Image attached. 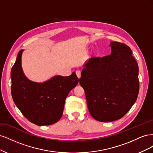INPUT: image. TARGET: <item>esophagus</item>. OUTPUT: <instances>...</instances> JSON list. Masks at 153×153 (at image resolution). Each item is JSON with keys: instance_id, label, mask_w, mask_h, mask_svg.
I'll return each instance as SVG.
<instances>
[{"instance_id": "1", "label": "esophagus", "mask_w": 153, "mask_h": 153, "mask_svg": "<svg viewBox=\"0 0 153 153\" xmlns=\"http://www.w3.org/2000/svg\"><path fill=\"white\" fill-rule=\"evenodd\" d=\"M76 76H78V78H80V76H81V72H80V71H79V70L76 71Z\"/></svg>"}]
</instances>
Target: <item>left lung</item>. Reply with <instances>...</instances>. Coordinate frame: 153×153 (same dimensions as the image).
I'll return each mask as SVG.
<instances>
[{
  "label": "left lung",
  "instance_id": "8db88e82",
  "mask_svg": "<svg viewBox=\"0 0 153 153\" xmlns=\"http://www.w3.org/2000/svg\"><path fill=\"white\" fill-rule=\"evenodd\" d=\"M110 46V55L88 60L80 78L89 112L100 122L122 118L135 103L139 91L138 66L131 50L116 41Z\"/></svg>",
  "mask_w": 153,
  "mask_h": 153
}]
</instances>
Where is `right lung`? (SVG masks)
<instances>
[{
  "mask_svg": "<svg viewBox=\"0 0 153 153\" xmlns=\"http://www.w3.org/2000/svg\"><path fill=\"white\" fill-rule=\"evenodd\" d=\"M23 52H18L11 71L14 102L30 122L38 126L53 124L61 118L66 98L79 80L73 72L70 76L55 75L43 82L31 81L23 71Z\"/></svg>",
  "mask_w": 153,
  "mask_h": 153,
  "instance_id": "right-lung-1",
  "label": "right lung"
}]
</instances>
